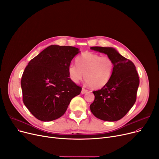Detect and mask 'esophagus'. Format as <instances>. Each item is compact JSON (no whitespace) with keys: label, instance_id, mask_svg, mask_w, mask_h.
Here are the masks:
<instances>
[{"label":"esophagus","instance_id":"obj_1","mask_svg":"<svg viewBox=\"0 0 159 159\" xmlns=\"http://www.w3.org/2000/svg\"><path fill=\"white\" fill-rule=\"evenodd\" d=\"M88 92V90H86V89H84V88H82V91H81V93L82 94H85V93H86Z\"/></svg>","mask_w":159,"mask_h":159}]
</instances>
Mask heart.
<instances>
[{
  "label": "heart",
  "instance_id": "obj_1",
  "mask_svg": "<svg viewBox=\"0 0 159 159\" xmlns=\"http://www.w3.org/2000/svg\"><path fill=\"white\" fill-rule=\"evenodd\" d=\"M77 66H68L69 77L74 83L79 82L84 77L86 84L98 89L106 86L112 77L114 62L107 56L93 52H84L76 60Z\"/></svg>",
  "mask_w": 159,
  "mask_h": 159
}]
</instances>
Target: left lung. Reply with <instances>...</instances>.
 Here are the masks:
<instances>
[{
    "instance_id": "obj_1",
    "label": "left lung",
    "mask_w": 159,
    "mask_h": 159,
    "mask_svg": "<svg viewBox=\"0 0 159 159\" xmlns=\"http://www.w3.org/2000/svg\"><path fill=\"white\" fill-rule=\"evenodd\" d=\"M91 49L104 53L114 62V71L108 84L93 91L95 100L90 110L97 118L114 122L126 115L136 101L139 77L135 66L112 47H91Z\"/></svg>"
}]
</instances>
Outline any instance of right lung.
I'll use <instances>...</instances> for the list:
<instances>
[{"label": "right lung", "mask_w": 159, "mask_h": 159, "mask_svg": "<svg viewBox=\"0 0 159 159\" xmlns=\"http://www.w3.org/2000/svg\"><path fill=\"white\" fill-rule=\"evenodd\" d=\"M79 48L49 46L31 59L21 79L23 102L37 119L48 122L60 118L82 88L69 78L68 66Z\"/></svg>", "instance_id": "1"}]
</instances>
